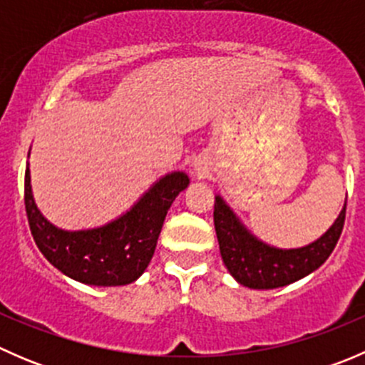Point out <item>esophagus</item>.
<instances>
[{
	"mask_svg": "<svg viewBox=\"0 0 365 365\" xmlns=\"http://www.w3.org/2000/svg\"><path fill=\"white\" fill-rule=\"evenodd\" d=\"M196 169H197V171H201V168H200V164H196Z\"/></svg>",
	"mask_w": 365,
	"mask_h": 365,
	"instance_id": "34e87169",
	"label": "esophagus"
}]
</instances>
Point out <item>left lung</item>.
Wrapping results in <instances>:
<instances>
[{"instance_id": "left-lung-1", "label": "left lung", "mask_w": 365, "mask_h": 365, "mask_svg": "<svg viewBox=\"0 0 365 365\" xmlns=\"http://www.w3.org/2000/svg\"><path fill=\"white\" fill-rule=\"evenodd\" d=\"M344 217L346 201L336 222L318 240L305 247L277 249L254 237L222 197L215 196L213 205V224L224 264L240 284L252 289L288 286L322 267L339 240Z\"/></svg>"}]
</instances>
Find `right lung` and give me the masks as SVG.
<instances>
[{
	"label": "right lung",
	"mask_w": 365,
	"mask_h": 365,
	"mask_svg": "<svg viewBox=\"0 0 365 365\" xmlns=\"http://www.w3.org/2000/svg\"><path fill=\"white\" fill-rule=\"evenodd\" d=\"M187 185L189 176L185 173H169L113 222L95 230L65 231L51 224L36 208L31 176L26 169V215L36 247L58 270L83 284L123 286L134 282L146 270L168 210Z\"/></svg>",
	"instance_id": "obj_1"
}]
</instances>
